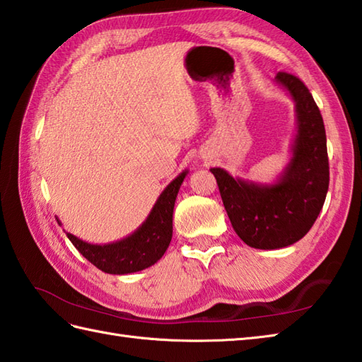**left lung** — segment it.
Here are the masks:
<instances>
[{
  "label": "left lung",
  "instance_id": "obj_1",
  "mask_svg": "<svg viewBox=\"0 0 362 362\" xmlns=\"http://www.w3.org/2000/svg\"><path fill=\"white\" fill-rule=\"evenodd\" d=\"M275 81L294 99L297 113L292 157L279 180L259 185L235 179L221 168L210 169L236 235L263 250L288 247L310 232L329 182L325 126L317 104L296 76L279 73Z\"/></svg>",
  "mask_w": 362,
  "mask_h": 362
}]
</instances>
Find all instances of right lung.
<instances>
[{
  "label": "right lung",
  "instance_id": "add662e5",
  "mask_svg": "<svg viewBox=\"0 0 362 362\" xmlns=\"http://www.w3.org/2000/svg\"><path fill=\"white\" fill-rule=\"evenodd\" d=\"M187 173H180L163 189L148 219L132 235L104 245L88 244L71 233H66L68 240L91 264L107 274H132L156 264L171 243L174 204Z\"/></svg>",
  "mask_w": 362,
  "mask_h": 362
}]
</instances>
